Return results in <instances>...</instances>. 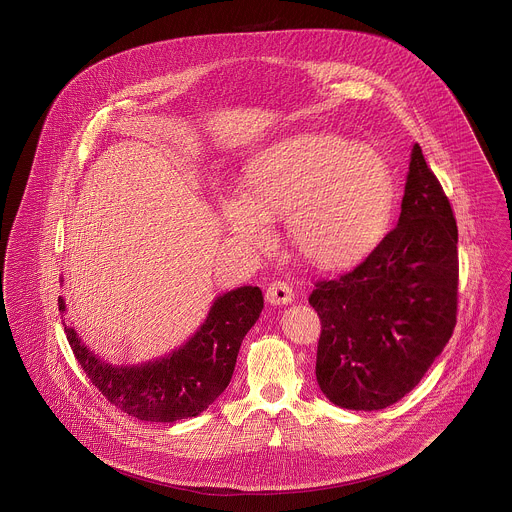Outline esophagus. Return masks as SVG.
Returning <instances> with one entry per match:
<instances>
[{"instance_id":"obj_1","label":"esophagus","mask_w":512,"mask_h":512,"mask_svg":"<svg viewBox=\"0 0 512 512\" xmlns=\"http://www.w3.org/2000/svg\"><path fill=\"white\" fill-rule=\"evenodd\" d=\"M265 297H267V301L271 305H289V303L295 301V291H293V287L289 283L275 281V283L269 285Z\"/></svg>"}]
</instances>
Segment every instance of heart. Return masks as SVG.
<instances>
[{
  "label": "heart",
  "instance_id": "1",
  "mask_svg": "<svg viewBox=\"0 0 512 512\" xmlns=\"http://www.w3.org/2000/svg\"><path fill=\"white\" fill-rule=\"evenodd\" d=\"M388 160L368 144L310 132L253 158L241 200L225 202L231 231L245 243L273 245L271 221L285 219L295 249L326 269L366 257L394 209Z\"/></svg>",
  "mask_w": 512,
  "mask_h": 512
}]
</instances>
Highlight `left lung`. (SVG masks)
I'll return each instance as SVG.
<instances>
[{"instance_id":"8db88e82","label":"left lung","mask_w":512,"mask_h":512,"mask_svg":"<svg viewBox=\"0 0 512 512\" xmlns=\"http://www.w3.org/2000/svg\"><path fill=\"white\" fill-rule=\"evenodd\" d=\"M459 253L451 204L413 146L398 225L350 273L316 281V382L336 406L384 409L409 394L457 324Z\"/></svg>"}]
</instances>
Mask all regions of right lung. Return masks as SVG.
Listing matches in <instances>:
<instances>
[{"label": "right lung", "mask_w": 512, "mask_h": 512, "mask_svg": "<svg viewBox=\"0 0 512 512\" xmlns=\"http://www.w3.org/2000/svg\"><path fill=\"white\" fill-rule=\"evenodd\" d=\"M59 310L65 301L59 297ZM263 310L259 287L217 297L202 328L172 354L142 366H112L95 356L65 324L73 354L104 398L142 421L196 417L227 388L241 342Z\"/></svg>", "instance_id": "right-lung-1"}]
</instances>
